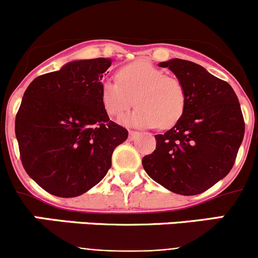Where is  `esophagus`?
Returning a JSON list of instances; mask_svg holds the SVG:
<instances>
[{"label":"esophagus","mask_w":258,"mask_h":258,"mask_svg":"<svg viewBox=\"0 0 258 258\" xmlns=\"http://www.w3.org/2000/svg\"><path fill=\"white\" fill-rule=\"evenodd\" d=\"M128 135H130V139L135 140L137 136H139V132H137V131H128Z\"/></svg>","instance_id":"34e87169"}]
</instances>
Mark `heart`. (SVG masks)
Returning a JSON list of instances; mask_svg holds the SVG:
<instances>
[{"instance_id":"obj_1","label":"heart","mask_w":258,"mask_h":258,"mask_svg":"<svg viewBox=\"0 0 258 258\" xmlns=\"http://www.w3.org/2000/svg\"><path fill=\"white\" fill-rule=\"evenodd\" d=\"M100 97L105 111L112 117L126 112L134 105L135 97L137 107L121 119L135 127H172L183 114L187 102L182 81L167 76L163 70L147 61L121 67L117 80L101 83Z\"/></svg>"}]
</instances>
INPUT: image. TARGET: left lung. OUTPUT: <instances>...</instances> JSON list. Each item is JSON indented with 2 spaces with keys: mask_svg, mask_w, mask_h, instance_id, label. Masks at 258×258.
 Returning <instances> with one entry per match:
<instances>
[{
  "mask_svg": "<svg viewBox=\"0 0 258 258\" xmlns=\"http://www.w3.org/2000/svg\"><path fill=\"white\" fill-rule=\"evenodd\" d=\"M158 66L182 81L187 102L177 123L156 135V150L142 158V166L175 194H202L228 175L237 157L244 135L240 102L226 81L200 64L173 58Z\"/></svg>",
  "mask_w": 258,
  "mask_h": 258,
  "instance_id": "8db88e82",
  "label": "left lung"
}]
</instances>
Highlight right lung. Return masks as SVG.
Wrapping results in <instances>:
<instances>
[{"label": "right lung", "mask_w": 258, "mask_h": 258, "mask_svg": "<svg viewBox=\"0 0 258 258\" xmlns=\"http://www.w3.org/2000/svg\"><path fill=\"white\" fill-rule=\"evenodd\" d=\"M110 58L72 61L36 77L15 121L23 168L48 194L76 197L106 176L128 132L110 121L100 97Z\"/></svg>", "instance_id": "right-lung-1"}]
</instances>
